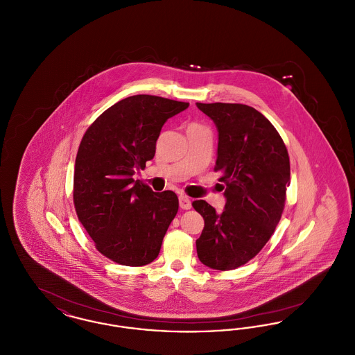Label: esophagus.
I'll return each instance as SVG.
<instances>
[{"mask_svg": "<svg viewBox=\"0 0 355 355\" xmlns=\"http://www.w3.org/2000/svg\"><path fill=\"white\" fill-rule=\"evenodd\" d=\"M180 206L184 210H189L191 209V201L186 196H180Z\"/></svg>", "mask_w": 355, "mask_h": 355, "instance_id": "esophagus-1", "label": "esophagus"}]
</instances>
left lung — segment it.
Listing matches in <instances>:
<instances>
[{"label":"left lung","mask_w":355,"mask_h":355,"mask_svg":"<svg viewBox=\"0 0 355 355\" xmlns=\"http://www.w3.org/2000/svg\"><path fill=\"white\" fill-rule=\"evenodd\" d=\"M197 107L218 130L214 170L226 198L222 213L203 200L193 202L205 220L197 254L210 269L233 270L261 252L281 220L288 154L270 121L252 106L197 102Z\"/></svg>","instance_id":"left-lung-1"}]
</instances>
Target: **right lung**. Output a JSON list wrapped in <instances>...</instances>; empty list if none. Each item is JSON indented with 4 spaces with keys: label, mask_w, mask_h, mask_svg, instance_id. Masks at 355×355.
Returning a JSON list of instances; mask_svg holds the SVG:
<instances>
[{
    "label": "right lung",
    "mask_w": 355,
    "mask_h": 355,
    "mask_svg": "<svg viewBox=\"0 0 355 355\" xmlns=\"http://www.w3.org/2000/svg\"><path fill=\"white\" fill-rule=\"evenodd\" d=\"M187 107V102L132 96L105 110L83 137L74 168L76 211L97 250L119 265L153 262L178 211L174 191L154 193L133 175L153 159L164 123Z\"/></svg>",
    "instance_id": "add662e5"
}]
</instances>
